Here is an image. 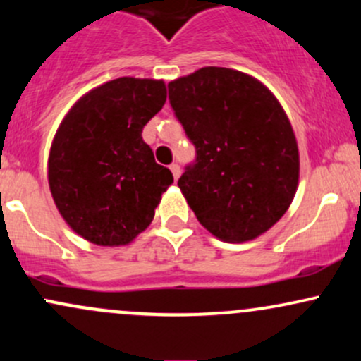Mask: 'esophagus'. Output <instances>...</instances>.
<instances>
[{
    "instance_id": "34e87169",
    "label": "esophagus",
    "mask_w": 361,
    "mask_h": 361,
    "mask_svg": "<svg viewBox=\"0 0 361 361\" xmlns=\"http://www.w3.org/2000/svg\"><path fill=\"white\" fill-rule=\"evenodd\" d=\"M169 169H171V173H173V178H174V180H178V178H180V174H181L180 166H178L176 162H173V164L169 166Z\"/></svg>"
}]
</instances>
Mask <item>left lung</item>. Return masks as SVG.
<instances>
[{
  "instance_id": "1",
  "label": "left lung",
  "mask_w": 361,
  "mask_h": 361,
  "mask_svg": "<svg viewBox=\"0 0 361 361\" xmlns=\"http://www.w3.org/2000/svg\"><path fill=\"white\" fill-rule=\"evenodd\" d=\"M168 89L197 149L178 187L199 223L226 243L264 235L298 188V144L283 106L255 77L223 66H205Z\"/></svg>"
}]
</instances>
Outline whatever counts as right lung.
<instances>
[{
    "instance_id": "right-lung-1",
    "label": "right lung",
    "mask_w": 361,
    "mask_h": 361,
    "mask_svg": "<svg viewBox=\"0 0 361 361\" xmlns=\"http://www.w3.org/2000/svg\"><path fill=\"white\" fill-rule=\"evenodd\" d=\"M166 102V84L121 77L84 94L59 123L47 181L65 223L99 247L132 243L173 183L142 130Z\"/></svg>"
}]
</instances>
